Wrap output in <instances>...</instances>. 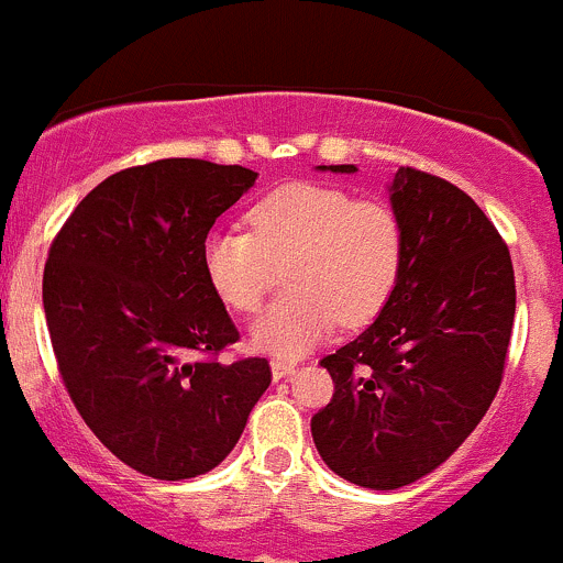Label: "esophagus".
Returning a JSON list of instances; mask_svg holds the SVG:
<instances>
[{
	"instance_id": "obj_1",
	"label": "esophagus",
	"mask_w": 563,
	"mask_h": 563,
	"mask_svg": "<svg viewBox=\"0 0 563 563\" xmlns=\"http://www.w3.org/2000/svg\"><path fill=\"white\" fill-rule=\"evenodd\" d=\"M295 369H298V364H295V361H287V358H274V361H271V372H274V380L289 377Z\"/></svg>"
}]
</instances>
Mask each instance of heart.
Here are the masks:
<instances>
[{"label":"heart","mask_w":563,"mask_h":563,"mask_svg":"<svg viewBox=\"0 0 563 563\" xmlns=\"http://www.w3.org/2000/svg\"><path fill=\"white\" fill-rule=\"evenodd\" d=\"M284 260L289 292L260 317L252 339L265 353L298 358L336 322L361 328L386 309L402 276V224L377 199L295 180L252 205L249 230L219 227L202 243L210 287L241 314L263 306Z\"/></svg>","instance_id":"b5f03b06"}]
</instances>
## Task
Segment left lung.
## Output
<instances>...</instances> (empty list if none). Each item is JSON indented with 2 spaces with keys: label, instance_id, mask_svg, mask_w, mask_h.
<instances>
[{
  "label": "left lung",
  "instance_id": "obj_1",
  "mask_svg": "<svg viewBox=\"0 0 563 563\" xmlns=\"http://www.w3.org/2000/svg\"><path fill=\"white\" fill-rule=\"evenodd\" d=\"M391 208L402 276L380 317L320 361L333 399L311 416L328 468L369 489L427 476L476 430L504 380L517 298L509 246L463 188L399 166Z\"/></svg>",
  "mask_w": 563,
  "mask_h": 563
}]
</instances>
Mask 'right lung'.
<instances>
[{
	"mask_svg": "<svg viewBox=\"0 0 563 563\" xmlns=\"http://www.w3.org/2000/svg\"><path fill=\"white\" fill-rule=\"evenodd\" d=\"M257 180L246 166L161 158L106 177L48 249L43 309L59 377L114 457L180 482L235 449L268 358L219 361L238 328L202 243Z\"/></svg>",
	"mask_w": 563,
	"mask_h": 563,
	"instance_id": "obj_1",
	"label": "right lung"
}]
</instances>
